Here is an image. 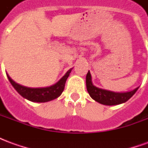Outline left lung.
Returning <instances> with one entry per match:
<instances>
[{"instance_id":"left-lung-1","label":"left lung","mask_w":148,"mask_h":148,"mask_svg":"<svg viewBox=\"0 0 148 148\" xmlns=\"http://www.w3.org/2000/svg\"><path fill=\"white\" fill-rule=\"evenodd\" d=\"M86 82L87 91L90 94V96L94 101L105 106H116V105H120L122 103L126 102L133 96L137 90L139 89V87H137L132 91L120 92V93L101 89V88L95 86L93 84L92 76H91L90 71H88L86 74Z\"/></svg>"}]
</instances>
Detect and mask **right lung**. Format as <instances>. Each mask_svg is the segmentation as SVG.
<instances>
[{"instance_id": "obj_1", "label": "right lung", "mask_w": 148, "mask_h": 148, "mask_svg": "<svg viewBox=\"0 0 148 148\" xmlns=\"http://www.w3.org/2000/svg\"><path fill=\"white\" fill-rule=\"evenodd\" d=\"M72 69L73 68H71L65 74L64 76L55 84L51 86L42 87V88H30V87L24 86L21 84L16 83L9 77L8 74H6L12 86L14 87V89L17 91L18 93H20L24 98L32 102H47L57 98L61 95L64 90L66 81L71 74Z\"/></svg>"}]
</instances>
